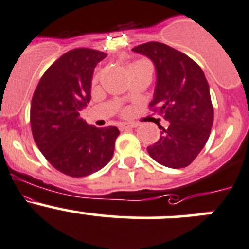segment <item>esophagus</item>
<instances>
[{"label":"esophagus","mask_w":249,"mask_h":249,"mask_svg":"<svg viewBox=\"0 0 249 249\" xmlns=\"http://www.w3.org/2000/svg\"><path fill=\"white\" fill-rule=\"evenodd\" d=\"M138 126V124H134V123H131V124H125V123H123V124H119V129L120 130H127V129H134V127Z\"/></svg>","instance_id":"34e87169"}]
</instances>
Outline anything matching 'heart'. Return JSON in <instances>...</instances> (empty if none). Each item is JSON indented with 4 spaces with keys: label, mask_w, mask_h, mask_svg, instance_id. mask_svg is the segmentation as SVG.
Wrapping results in <instances>:
<instances>
[{
    "label": "heart",
    "mask_w": 249,
    "mask_h": 249,
    "mask_svg": "<svg viewBox=\"0 0 249 249\" xmlns=\"http://www.w3.org/2000/svg\"><path fill=\"white\" fill-rule=\"evenodd\" d=\"M97 81H98V77H94V80H93V82L96 83V82H97Z\"/></svg>",
    "instance_id": "obj_1"
}]
</instances>
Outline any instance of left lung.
I'll return each instance as SVG.
<instances>
[{
    "mask_svg": "<svg viewBox=\"0 0 249 249\" xmlns=\"http://www.w3.org/2000/svg\"><path fill=\"white\" fill-rule=\"evenodd\" d=\"M132 51L155 64L156 88L150 107L169 122L147 152L169 168L189 166L205 146L213 122L210 89L203 70L189 56L159 41L141 44Z\"/></svg>",
    "mask_w": 249,
    "mask_h": 249,
    "instance_id": "8db88e82",
    "label": "left lung"
}]
</instances>
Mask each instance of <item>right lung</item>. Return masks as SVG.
Here are the masks:
<instances>
[{
  "mask_svg": "<svg viewBox=\"0 0 249 249\" xmlns=\"http://www.w3.org/2000/svg\"><path fill=\"white\" fill-rule=\"evenodd\" d=\"M106 56L87 48L67 51L46 70L30 104L36 146L51 166L70 177L94 173L113 157L118 127H96L80 117L90 101L94 67Z\"/></svg>",
  "mask_w": 249,
  "mask_h": 249,
  "instance_id": "obj_1",
  "label": "right lung"
}]
</instances>
